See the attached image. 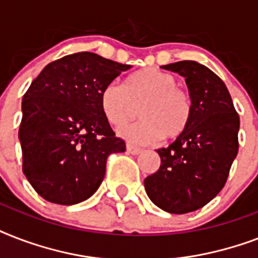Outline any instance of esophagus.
<instances>
[{"label":"esophagus","instance_id":"1","mask_svg":"<svg viewBox=\"0 0 258 258\" xmlns=\"http://www.w3.org/2000/svg\"><path fill=\"white\" fill-rule=\"evenodd\" d=\"M127 151H128L130 154H133V155H138L139 153H142V150L139 149V147H135V146L133 145H127Z\"/></svg>","mask_w":258,"mask_h":258}]
</instances>
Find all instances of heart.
<instances>
[{
    "instance_id": "b5f03b06",
    "label": "heart",
    "mask_w": 258,
    "mask_h": 258,
    "mask_svg": "<svg viewBox=\"0 0 258 258\" xmlns=\"http://www.w3.org/2000/svg\"><path fill=\"white\" fill-rule=\"evenodd\" d=\"M139 107L141 119L117 130L119 137L133 145H147L165 137L176 139L191 124L194 101L188 91L178 87L171 74L146 68L133 74L124 86L109 83L100 93L101 112L115 127L128 120L134 104Z\"/></svg>"
}]
</instances>
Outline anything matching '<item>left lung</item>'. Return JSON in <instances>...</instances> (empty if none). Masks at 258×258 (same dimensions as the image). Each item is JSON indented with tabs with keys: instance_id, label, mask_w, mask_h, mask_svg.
Listing matches in <instances>:
<instances>
[{
	"instance_id": "1",
	"label": "left lung",
	"mask_w": 258,
	"mask_h": 258,
	"mask_svg": "<svg viewBox=\"0 0 258 258\" xmlns=\"http://www.w3.org/2000/svg\"><path fill=\"white\" fill-rule=\"evenodd\" d=\"M162 68L183 76L194 116L183 135L157 150L161 166L145 188L158 208L184 214L204 208L226 183L238 153L240 116L225 83L208 67L184 60Z\"/></svg>"
}]
</instances>
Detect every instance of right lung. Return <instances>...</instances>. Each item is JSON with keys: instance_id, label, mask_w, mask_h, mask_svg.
<instances>
[{"instance_id": "1", "label": "right lung", "mask_w": 258, "mask_h": 258, "mask_svg": "<svg viewBox=\"0 0 258 258\" xmlns=\"http://www.w3.org/2000/svg\"><path fill=\"white\" fill-rule=\"evenodd\" d=\"M130 68L79 52L48 64L30 84L18 131L22 172L44 200H88L104 179L107 158L125 151L101 112L100 93Z\"/></svg>"}]
</instances>
